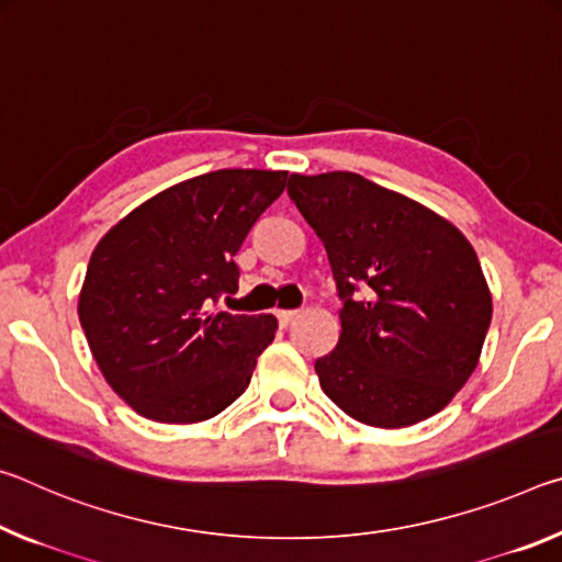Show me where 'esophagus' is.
Wrapping results in <instances>:
<instances>
[{
	"label": "esophagus",
	"instance_id": "esophagus-1",
	"mask_svg": "<svg viewBox=\"0 0 562 562\" xmlns=\"http://www.w3.org/2000/svg\"><path fill=\"white\" fill-rule=\"evenodd\" d=\"M276 316H279V324H281V326H289L291 321L299 316V311H286V308H281L279 314H276Z\"/></svg>",
	"mask_w": 562,
	"mask_h": 562
}]
</instances>
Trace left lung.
Returning <instances> with one entry per match:
<instances>
[{
    "instance_id": "1",
    "label": "left lung",
    "mask_w": 562,
    "mask_h": 562,
    "mask_svg": "<svg viewBox=\"0 0 562 562\" xmlns=\"http://www.w3.org/2000/svg\"><path fill=\"white\" fill-rule=\"evenodd\" d=\"M289 196L324 241L344 301L338 344L316 361L321 389L373 428L436 416L473 375L493 316L471 241L351 171L291 173Z\"/></svg>"
}]
</instances>
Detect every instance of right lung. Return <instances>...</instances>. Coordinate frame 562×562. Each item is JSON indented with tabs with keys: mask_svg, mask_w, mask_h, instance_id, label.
<instances>
[{
	"mask_svg": "<svg viewBox=\"0 0 562 562\" xmlns=\"http://www.w3.org/2000/svg\"><path fill=\"white\" fill-rule=\"evenodd\" d=\"M289 171L218 169L159 191L101 236L79 293L91 356L119 398L159 423L214 418L273 341L271 314L211 311L238 291L241 248Z\"/></svg>",
	"mask_w": 562,
	"mask_h": 562,
	"instance_id": "obj_1",
	"label": "right lung"
}]
</instances>
